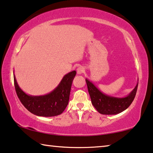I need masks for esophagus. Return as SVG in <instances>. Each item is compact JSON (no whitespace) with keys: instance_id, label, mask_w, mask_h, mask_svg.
<instances>
[{"instance_id":"34e87169","label":"esophagus","mask_w":153,"mask_h":153,"mask_svg":"<svg viewBox=\"0 0 153 153\" xmlns=\"http://www.w3.org/2000/svg\"><path fill=\"white\" fill-rule=\"evenodd\" d=\"M84 71V68L83 67H82V66H80V67H77V74L80 75L82 74V73Z\"/></svg>"}]
</instances>
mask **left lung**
Listing matches in <instances>:
<instances>
[{
	"label": "left lung",
	"mask_w": 153,
	"mask_h": 153,
	"mask_svg": "<svg viewBox=\"0 0 153 153\" xmlns=\"http://www.w3.org/2000/svg\"><path fill=\"white\" fill-rule=\"evenodd\" d=\"M86 82L92 104L100 113L103 115H116L126 110L135 98L138 86L137 82L135 87L128 95L119 97L111 96L102 93L87 78H86Z\"/></svg>",
	"instance_id": "left-lung-1"
}]
</instances>
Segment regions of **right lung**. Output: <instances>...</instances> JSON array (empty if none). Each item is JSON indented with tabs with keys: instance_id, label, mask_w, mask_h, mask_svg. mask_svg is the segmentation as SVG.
Instances as JSON below:
<instances>
[{
	"instance_id": "obj_1",
	"label": "right lung",
	"mask_w": 153,
	"mask_h": 153,
	"mask_svg": "<svg viewBox=\"0 0 153 153\" xmlns=\"http://www.w3.org/2000/svg\"><path fill=\"white\" fill-rule=\"evenodd\" d=\"M76 75V71L68 73L53 91L43 95L27 94L18 85L14 74L13 79L18 98L29 112L37 116L53 117L60 115L68 105L72 82Z\"/></svg>"
}]
</instances>
